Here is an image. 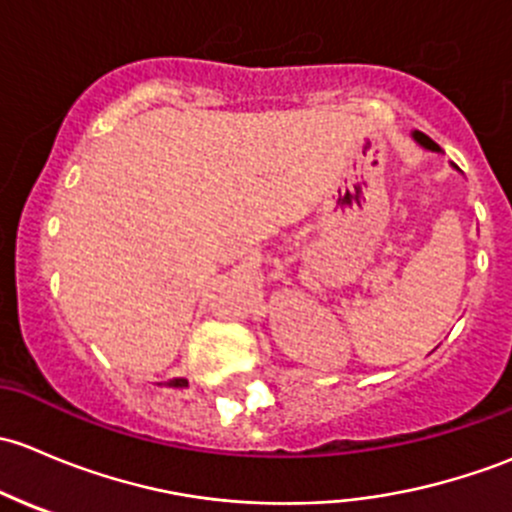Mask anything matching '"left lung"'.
Here are the masks:
<instances>
[{
	"mask_svg": "<svg viewBox=\"0 0 512 512\" xmlns=\"http://www.w3.org/2000/svg\"><path fill=\"white\" fill-rule=\"evenodd\" d=\"M414 138H416V142H421V145H424V147H429V150H439V145H436V142L431 140L429 135L419 133V130H416V133H414Z\"/></svg>",
	"mask_w": 512,
	"mask_h": 512,
	"instance_id": "obj_1",
	"label": "left lung"
}]
</instances>
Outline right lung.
Wrapping results in <instances>:
<instances>
[{
  "instance_id": "right-lung-1",
  "label": "right lung",
  "mask_w": 512,
  "mask_h": 512,
  "mask_svg": "<svg viewBox=\"0 0 512 512\" xmlns=\"http://www.w3.org/2000/svg\"><path fill=\"white\" fill-rule=\"evenodd\" d=\"M170 387H187V379H172Z\"/></svg>"
}]
</instances>
